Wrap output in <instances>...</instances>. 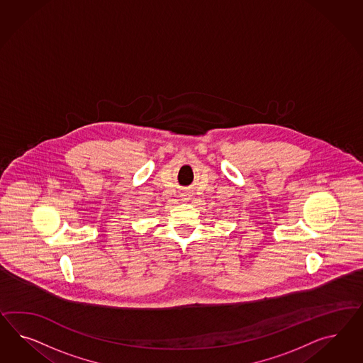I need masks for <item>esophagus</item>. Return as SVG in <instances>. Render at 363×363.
Listing matches in <instances>:
<instances>
[{
  "label": "esophagus",
  "mask_w": 363,
  "mask_h": 363,
  "mask_svg": "<svg viewBox=\"0 0 363 363\" xmlns=\"http://www.w3.org/2000/svg\"><path fill=\"white\" fill-rule=\"evenodd\" d=\"M185 197H187V196H185ZM185 199H187V198H185Z\"/></svg>",
  "instance_id": "34e87169"
}]
</instances>
